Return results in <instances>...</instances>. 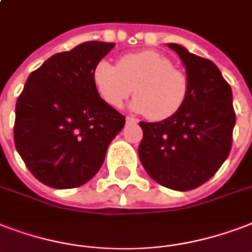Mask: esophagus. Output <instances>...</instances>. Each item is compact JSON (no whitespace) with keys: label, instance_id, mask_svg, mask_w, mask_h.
<instances>
[{"label":"esophagus","instance_id":"obj_1","mask_svg":"<svg viewBox=\"0 0 252 252\" xmlns=\"http://www.w3.org/2000/svg\"><path fill=\"white\" fill-rule=\"evenodd\" d=\"M126 123H137V122H139L137 119L132 118V116H126Z\"/></svg>","mask_w":252,"mask_h":252}]
</instances>
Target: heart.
Instances as JSON below:
<instances>
[{"label":"heart","instance_id":"1","mask_svg":"<svg viewBox=\"0 0 252 252\" xmlns=\"http://www.w3.org/2000/svg\"><path fill=\"white\" fill-rule=\"evenodd\" d=\"M94 84L101 100L120 108L134 91L132 109L151 120H165L184 107L189 95V78L172 59L153 50L126 54L118 64L100 61L94 70Z\"/></svg>","mask_w":252,"mask_h":252}]
</instances>
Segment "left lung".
<instances>
[{
    "label": "left lung",
    "instance_id": "8db88e82",
    "mask_svg": "<svg viewBox=\"0 0 252 252\" xmlns=\"http://www.w3.org/2000/svg\"><path fill=\"white\" fill-rule=\"evenodd\" d=\"M168 46L185 64L189 95L172 118L140 122L139 157L157 184L186 191L209 181L228 157L235 111L231 87L214 63L176 43Z\"/></svg>",
    "mask_w": 252,
    "mask_h": 252
}]
</instances>
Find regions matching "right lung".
I'll return each mask as SVG.
<instances>
[{
    "mask_svg": "<svg viewBox=\"0 0 252 252\" xmlns=\"http://www.w3.org/2000/svg\"><path fill=\"white\" fill-rule=\"evenodd\" d=\"M115 43L91 41L49 58L29 75L15 105L14 144L42 184L71 189L104 161L126 116L101 100L94 70Z\"/></svg>",
    "mask_w": 252,
    "mask_h": 252,
    "instance_id": "obj_1",
    "label": "right lung"
}]
</instances>
